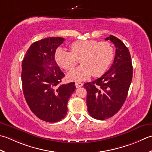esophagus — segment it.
Masks as SVG:
<instances>
[{
  "mask_svg": "<svg viewBox=\"0 0 152 152\" xmlns=\"http://www.w3.org/2000/svg\"><path fill=\"white\" fill-rule=\"evenodd\" d=\"M83 85V83H82L81 82H76L75 83V86L77 88L80 87V86H82Z\"/></svg>",
  "mask_w": 152,
  "mask_h": 152,
  "instance_id": "obj_1",
  "label": "esophagus"
}]
</instances>
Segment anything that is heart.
Returning <instances> with one entry per match:
<instances>
[{"mask_svg":"<svg viewBox=\"0 0 152 152\" xmlns=\"http://www.w3.org/2000/svg\"><path fill=\"white\" fill-rule=\"evenodd\" d=\"M71 52L62 48L56 49L54 60L65 70L73 69L80 59L82 65L68 73L67 78L73 81L83 80L92 75L98 77L107 69L113 58V48L110 42L95 40L79 41L69 45Z\"/></svg>","mask_w":152,"mask_h":152,"instance_id":"b5f03b06","label":"heart"}]
</instances>
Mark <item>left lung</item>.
I'll list each match as a JSON object with an SVG mask.
<instances>
[{
  "instance_id": "8db88e82",
  "label": "left lung",
  "mask_w": 152,
  "mask_h": 152,
  "mask_svg": "<svg viewBox=\"0 0 152 152\" xmlns=\"http://www.w3.org/2000/svg\"><path fill=\"white\" fill-rule=\"evenodd\" d=\"M106 41L115 45V56L110 69L100 78L86 83V106L90 115L104 120L118 112L125 102L132 79V65L128 48L120 39L110 35Z\"/></svg>"
}]
</instances>
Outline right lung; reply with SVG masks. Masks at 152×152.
Returning <instances> with one entry per match:
<instances>
[{"mask_svg":"<svg viewBox=\"0 0 152 152\" xmlns=\"http://www.w3.org/2000/svg\"><path fill=\"white\" fill-rule=\"evenodd\" d=\"M64 41L61 37H48L33 42L21 65L27 103L38 118L49 123L64 118L68 100L76 88L75 83L60 84L65 75L56 62L54 54Z\"/></svg>","mask_w":152,"mask_h":152,"instance_id":"1","label":"right lung"}]
</instances>
